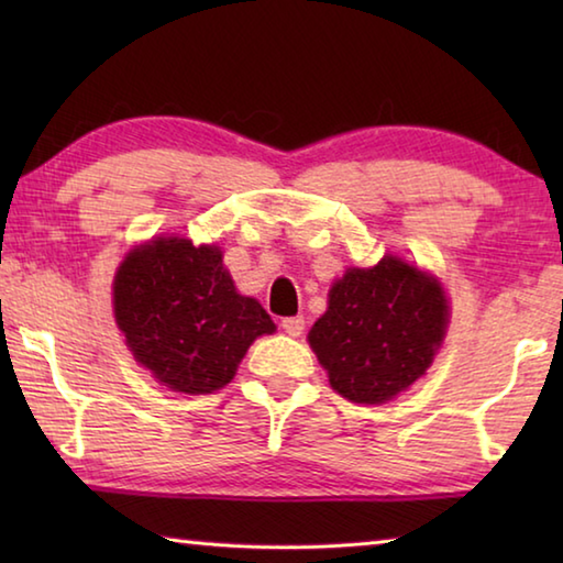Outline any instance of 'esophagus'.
Segmentation results:
<instances>
[{"mask_svg": "<svg viewBox=\"0 0 563 563\" xmlns=\"http://www.w3.org/2000/svg\"><path fill=\"white\" fill-rule=\"evenodd\" d=\"M280 328H283L285 335H290V338H298V335H302V330H305V318H302V316H295V318H283V320H280Z\"/></svg>", "mask_w": 563, "mask_h": 563, "instance_id": "34e87169", "label": "esophagus"}]
</instances>
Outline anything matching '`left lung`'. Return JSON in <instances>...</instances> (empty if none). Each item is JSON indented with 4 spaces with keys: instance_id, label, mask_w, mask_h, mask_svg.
<instances>
[{
    "instance_id": "obj_1",
    "label": "left lung",
    "mask_w": 563,
    "mask_h": 563,
    "mask_svg": "<svg viewBox=\"0 0 563 563\" xmlns=\"http://www.w3.org/2000/svg\"><path fill=\"white\" fill-rule=\"evenodd\" d=\"M446 318L442 285L385 255L375 268H350L332 285L325 316L308 340L332 389L350 402L377 405L424 375Z\"/></svg>"
}]
</instances>
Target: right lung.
<instances>
[{
  "label": "right lung",
  "mask_w": 563,
  "mask_h": 563,
  "mask_svg": "<svg viewBox=\"0 0 563 563\" xmlns=\"http://www.w3.org/2000/svg\"><path fill=\"white\" fill-rule=\"evenodd\" d=\"M113 312L126 345L176 393H216L251 342L275 325L258 300L235 292L216 245L156 238L129 253L113 280Z\"/></svg>",
  "instance_id": "add662e5"
}]
</instances>
